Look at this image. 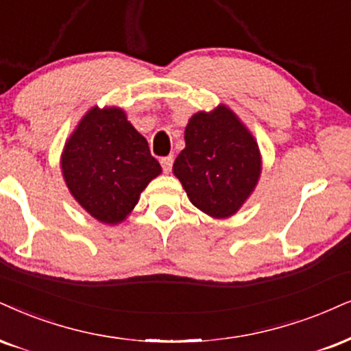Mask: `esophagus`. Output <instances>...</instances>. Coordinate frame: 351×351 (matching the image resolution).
Wrapping results in <instances>:
<instances>
[{"mask_svg": "<svg viewBox=\"0 0 351 351\" xmlns=\"http://www.w3.org/2000/svg\"><path fill=\"white\" fill-rule=\"evenodd\" d=\"M172 164H174V156H164V158H161V166L164 172H171Z\"/></svg>", "mask_w": 351, "mask_h": 351, "instance_id": "1", "label": "esophagus"}]
</instances>
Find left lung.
Returning a JSON list of instances; mask_svg holds the SVG:
<instances>
[{"label":"left lung","mask_w":351,"mask_h":351,"mask_svg":"<svg viewBox=\"0 0 351 351\" xmlns=\"http://www.w3.org/2000/svg\"><path fill=\"white\" fill-rule=\"evenodd\" d=\"M190 202L213 218L234 215L261 176V153L228 107L198 112L185 128V148L172 167Z\"/></svg>","instance_id":"1"}]
</instances>
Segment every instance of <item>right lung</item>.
Returning a JSON list of instances; mask_svg holds the SVG:
<instances>
[{
	"mask_svg": "<svg viewBox=\"0 0 351 351\" xmlns=\"http://www.w3.org/2000/svg\"><path fill=\"white\" fill-rule=\"evenodd\" d=\"M64 180L83 208L107 224L120 223L140 193L161 174L143 138L120 109H90L64 146Z\"/></svg>",
	"mask_w": 351,
	"mask_h": 351,
	"instance_id": "right-lung-1",
	"label": "right lung"
}]
</instances>
